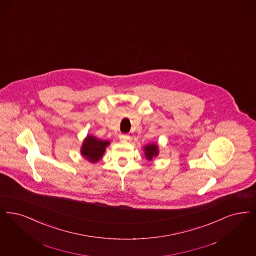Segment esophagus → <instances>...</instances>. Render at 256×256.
Masks as SVG:
<instances>
[{"label": "esophagus", "instance_id": "esophagus-1", "mask_svg": "<svg viewBox=\"0 0 256 256\" xmlns=\"http://www.w3.org/2000/svg\"><path fill=\"white\" fill-rule=\"evenodd\" d=\"M119 138H120V140H128L130 138V136L128 134H120Z\"/></svg>", "mask_w": 256, "mask_h": 256}]
</instances>
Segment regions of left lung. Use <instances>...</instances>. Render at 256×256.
I'll return each mask as SVG.
<instances>
[{"label":"left lung","instance_id":"8db88e82","mask_svg":"<svg viewBox=\"0 0 256 256\" xmlns=\"http://www.w3.org/2000/svg\"><path fill=\"white\" fill-rule=\"evenodd\" d=\"M144 154L148 160H152V158L158 155V146L156 144H148L146 146H144Z\"/></svg>","mask_w":256,"mask_h":256}]
</instances>
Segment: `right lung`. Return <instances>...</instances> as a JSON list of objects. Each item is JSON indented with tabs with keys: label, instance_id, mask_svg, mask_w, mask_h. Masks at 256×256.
Listing matches in <instances>:
<instances>
[{
	"label": "right lung",
	"instance_id": "add662e5",
	"mask_svg": "<svg viewBox=\"0 0 256 256\" xmlns=\"http://www.w3.org/2000/svg\"><path fill=\"white\" fill-rule=\"evenodd\" d=\"M108 144V141L99 140L92 135H88L82 142L81 154L90 163H96L102 158Z\"/></svg>",
	"mask_w": 256,
	"mask_h": 256
}]
</instances>
